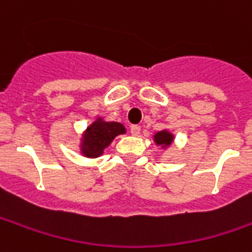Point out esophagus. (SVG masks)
Instances as JSON below:
<instances>
[{
    "label": "esophagus",
    "instance_id": "1",
    "mask_svg": "<svg viewBox=\"0 0 252 252\" xmlns=\"http://www.w3.org/2000/svg\"><path fill=\"white\" fill-rule=\"evenodd\" d=\"M129 131H131V133H132L133 136H138V135L140 133V126H131Z\"/></svg>",
    "mask_w": 252,
    "mask_h": 252
}]
</instances>
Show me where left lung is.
Here are the masks:
<instances>
[{"mask_svg": "<svg viewBox=\"0 0 252 252\" xmlns=\"http://www.w3.org/2000/svg\"><path fill=\"white\" fill-rule=\"evenodd\" d=\"M175 139L174 133H171L168 129H162V131H158V132L155 133L153 136V140L157 146H161L162 149L169 148L172 145V142Z\"/></svg>", "mask_w": 252, "mask_h": 252, "instance_id": "left-lung-1", "label": "left lung"}]
</instances>
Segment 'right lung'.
Wrapping results in <instances>:
<instances>
[{
	"mask_svg": "<svg viewBox=\"0 0 252 252\" xmlns=\"http://www.w3.org/2000/svg\"><path fill=\"white\" fill-rule=\"evenodd\" d=\"M126 126L116 121H104L102 117H97L92 121L84 131L80 139V153L88 158H96L103 155L116 136L126 133Z\"/></svg>",
	"mask_w": 252,
	"mask_h": 252,
	"instance_id": "obj_1",
	"label": "right lung"
}]
</instances>
